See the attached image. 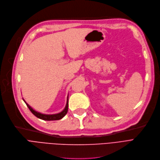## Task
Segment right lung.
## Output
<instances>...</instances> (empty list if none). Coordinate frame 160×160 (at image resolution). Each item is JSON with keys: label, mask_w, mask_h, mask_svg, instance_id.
<instances>
[{"label": "right lung", "mask_w": 160, "mask_h": 160, "mask_svg": "<svg viewBox=\"0 0 160 160\" xmlns=\"http://www.w3.org/2000/svg\"><path fill=\"white\" fill-rule=\"evenodd\" d=\"M24 102L26 103V105L27 106V107L29 108V109L31 110V112L38 118L43 120H48V121H50V120H59L63 118L67 114V111H68V98L67 97V104H66V107L65 108V109L62 111V112L58 113V114H41L40 112H37L34 110H33L29 105L27 104L25 101L23 99Z\"/></svg>", "instance_id": "right-lung-1"}]
</instances>
